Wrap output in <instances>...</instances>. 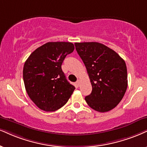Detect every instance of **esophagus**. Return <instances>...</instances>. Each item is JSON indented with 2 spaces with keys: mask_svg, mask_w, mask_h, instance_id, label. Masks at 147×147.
<instances>
[{
  "mask_svg": "<svg viewBox=\"0 0 147 147\" xmlns=\"http://www.w3.org/2000/svg\"><path fill=\"white\" fill-rule=\"evenodd\" d=\"M76 86L78 87V86H80V80H78V81L76 82Z\"/></svg>",
  "mask_w": 147,
  "mask_h": 147,
  "instance_id": "1",
  "label": "esophagus"
}]
</instances>
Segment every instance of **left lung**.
Returning <instances> with one entry per match:
<instances>
[{
    "label": "left lung",
    "instance_id": "obj_1",
    "mask_svg": "<svg viewBox=\"0 0 147 147\" xmlns=\"http://www.w3.org/2000/svg\"><path fill=\"white\" fill-rule=\"evenodd\" d=\"M74 44L92 85L91 93L85 97L86 103L97 112L112 110L123 99L127 87L125 62L117 52L102 43Z\"/></svg>",
    "mask_w": 147,
    "mask_h": 147
}]
</instances>
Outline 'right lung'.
I'll list each match as a JSON object with an SVG mask.
<instances>
[{"mask_svg":"<svg viewBox=\"0 0 147 147\" xmlns=\"http://www.w3.org/2000/svg\"><path fill=\"white\" fill-rule=\"evenodd\" d=\"M74 50V46L71 42H48L32 52L25 62V88L30 99L41 110H59L67 102L75 90L61 69L65 58Z\"/></svg>","mask_w":147,"mask_h":147,"instance_id":"add662e5","label":"right lung"}]
</instances>
